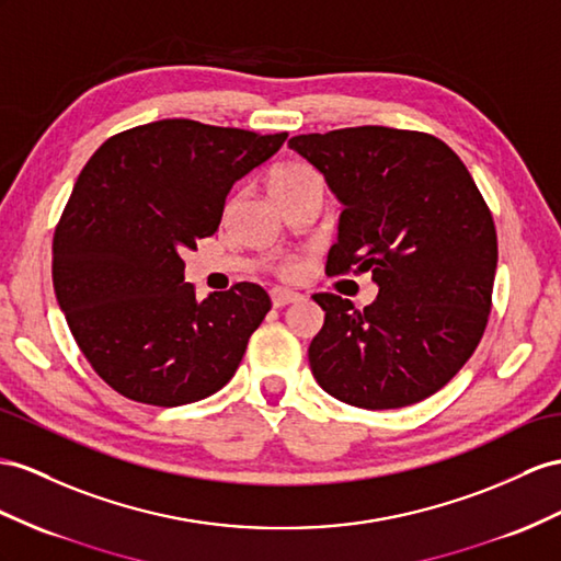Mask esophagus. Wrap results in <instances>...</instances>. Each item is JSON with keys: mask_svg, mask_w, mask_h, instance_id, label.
Returning a JSON list of instances; mask_svg holds the SVG:
<instances>
[{"mask_svg": "<svg viewBox=\"0 0 561 561\" xmlns=\"http://www.w3.org/2000/svg\"><path fill=\"white\" fill-rule=\"evenodd\" d=\"M298 298H300V294L289 291V289H275V291H272V304H275V308H284V306H289V304H296Z\"/></svg>", "mask_w": 561, "mask_h": 561, "instance_id": "esophagus-1", "label": "esophagus"}]
</instances>
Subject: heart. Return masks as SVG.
Masks as SVG:
<instances>
[{
  "instance_id": "obj_1",
  "label": "heart",
  "mask_w": 561,
  "mask_h": 561,
  "mask_svg": "<svg viewBox=\"0 0 561 561\" xmlns=\"http://www.w3.org/2000/svg\"><path fill=\"white\" fill-rule=\"evenodd\" d=\"M310 180H318V178H314L312 170H308V168H304V165H284V168L272 172V178H270V192H275V190H291V186L310 182ZM284 270H286V272H294V265H286Z\"/></svg>"
}]
</instances>
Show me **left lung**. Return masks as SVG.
<instances>
[{
	"mask_svg": "<svg viewBox=\"0 0 561 561\" xmlns=\"http://www.w3.org/2000/svg\"><path fill=\"white\" fill-rule=\"evenodd\" d=\"M289 147L343 206L327 272H371L379 286L363 310L312 296L324 310L312 377L365 410L434 396L477 351L491 312L497 234L469 170L440 139L381 125L298 135Z\"/></svg>",
	"mask_w": 561,
	"mask_h": 561,
	"instance_id": "8db88e82",
	"label": "left lung"
}]
</instances>
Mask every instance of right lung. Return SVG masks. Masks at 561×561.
Listing matches in <instances>:
<instances>
[{
  "label": "right lung",
  "mask_w": 561,
  "mask_h": 561,
  "mask_svg": "<svg viewBox=\"0 0 561 561\" xmlns=\"http://www.w3.org/2000/svg\"><path fill=\"white\" fill-rule=\"evenodd\" d=\"M284 141L168 118L111 137L82 168L54 234L51 279L70 334L111 389L175 408L234 377L270 296L241 282L198 300L182 251L218 232L234 182Z\"/></svg>",
  "instance_id": "add662e5"
}]
</instances>
